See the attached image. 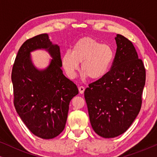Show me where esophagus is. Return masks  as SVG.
<instances>
[{
	"label": "esophagus",
	"mask_w": 157,
	"mask_h": 157,
	"mask_svg": "<svg viewBox=\"0 0 157 157\" xmlns=\"http://www.w3.org/2000/svg\"><path fill=\"white\" fill-rule=\"evenodd\" d=\"M84 90H85V88L82 86L78 87V91H79V93H80V94H83V92H84Z\"/></svg>",
	"instance_id": "34e87169"
}]
</instances>
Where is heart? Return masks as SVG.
<instances>
[{
  "mask_svg": "<svg viewBox=\"0 0 157 157\" xmlns=\"http://www.w3.org/2000/svg\"><path fill=\"white\" fill-rule=\"evenodd\" d=\"M114 51L108 44H102L95 38L84 37L73 46L72 51H66L62 56L63 67L71 78L76 77L81 63V71L91 80L104 77L114 59Z\"/></svg>",
  "mask_w": 157,
  "mask_h": 157,
  "instance_id": "b5f03b06",
  "label": "heart"
}]
</instances>
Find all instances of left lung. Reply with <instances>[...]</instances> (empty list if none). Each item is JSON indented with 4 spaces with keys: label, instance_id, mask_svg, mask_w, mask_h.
Returning <instances> with one entry per match:
<instances>
[{
    "label": "left lung",
    "instance_id": "8db88e82",
    "mask_svg": "<svg viewBox=\"0 0 157 157\" xmlns=\"http://www.w3.org/2000/svg\"><path fill=\"white\" fill-rule=\"evenodd\" d=\"M115 40L110 71L84 91L92 128L104 138L117 137L130 127L140 111L146 81L144 66L132 43L120 34Z\"/></svg>",
    "mask_w": 157,
    "mask_h": 157
}]
</instances>
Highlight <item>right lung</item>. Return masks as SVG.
Returning a JSON list of instances; mask_svg holds the SVG:
<instances>
[{"mask_svg": "<svg viewBox=\"0 0 157 157\" xmlns=\"http://www.w3.org/2000/svg\"><path fill=\"white\" fill-rule=\"evenodd\" d=\"M45 49L52 57L49 66L38 70L30 52ZM60 48L43 33L23 43L13 66L14 106L27 128L41 139L57 136L65 128L69 103L78 94L76 85L63 74Z\"/></svg>", "mask_w": 157, "mask_h": 157, "instance_id": "obj_1", "label": "right lung"}]
</instances>
